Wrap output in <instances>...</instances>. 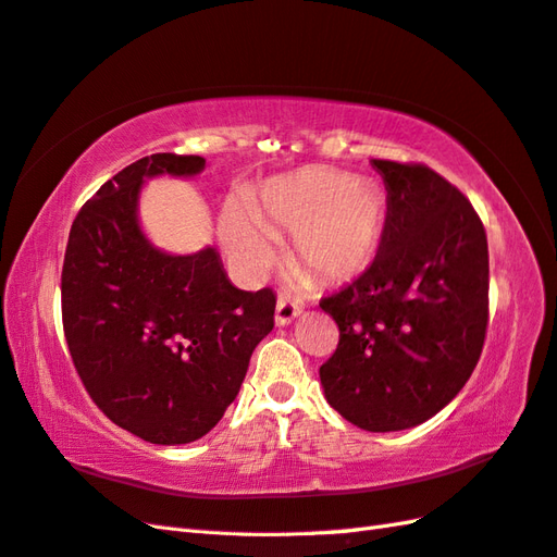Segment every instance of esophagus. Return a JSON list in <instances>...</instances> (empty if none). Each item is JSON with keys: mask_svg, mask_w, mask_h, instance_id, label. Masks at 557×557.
I'll return each instance as SVG.
<instances>
[{"mask_svg": "<svg viewBox=\"0 0 557 557\" xmlns=\"http://www.w3.org/2000/svg\"><path fill=\"white\" fill-rule=\"evenodd\" d=\"M301 304H299V299H294L292 294H287V292H282L280 296H277V308H275V322L277 325H287V322H292L296 315L301 313Z\"/></svg>", "mask_w": 557, "mask_h": 557, "instance_id": "1", "label": "esophagus"}]
</instances>
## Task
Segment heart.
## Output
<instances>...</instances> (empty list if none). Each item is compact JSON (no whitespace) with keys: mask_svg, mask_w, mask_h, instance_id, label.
Wrapping results in <instances>:
<instances>
[{"mask_svg":"<svg viewBox=\"0 0 557 557\" xmlns=\"http://www.w3.org/2000/svg\"><path fill=\"white\" fill-rule=\"evenodd\" d=\"M384 225L386 194L374 180L310 165L270 180L247 201V209L230 201L220 215V242L247 280L261 277L275 261L265 235H292V251L306 268L342 280L372 261Z\"/></svg>","mask_w":557,"mask_h":557,"instance_id":"b5f03b06","label":"heart"}]
</instances>
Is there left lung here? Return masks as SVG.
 I'll return each mask as SVG.
<instances>
[{
	"label": "left lung",
	"mask_w": 557,
	"mask_h": 557,
	"mask_svg": "<svg viewBox=\"0 0 557 557\" xmlns=\"http://www.w3.org/2000/svg\"><path fill=\"white\" fill-rule=\"evenodd\" d=\"M386 185L374 261L320 299L339 327L320 366L327 404L368 432H398L456 398L488 325L486 232L470 199L424 163L372 159Z\"/></svg>",
	"instance_id": "8db88e82"
}]
</instances>
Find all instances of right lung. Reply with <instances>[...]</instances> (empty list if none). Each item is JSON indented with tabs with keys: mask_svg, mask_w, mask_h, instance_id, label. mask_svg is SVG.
<instances>
[{
	"mask_svg": "<svg viewBox=\"0 0 557 557\" xmlns=\"http://www.w3.org/2000/svg\"><path fill=\"white\" fill-rule=\"evenodd\" d=\"M203 163L151 153L115 173L77 211L61 270L63 334L89 398L161 446L213 430L275 325L273 289H237L215 249L171 256L141 235L145 177L197 175Z\"/></svg>",
	"mask_w": 557,
	"mask_h": 557,
	"instance_id": "right-lung-1",
	"label": "right lung"
}]
</instances>
